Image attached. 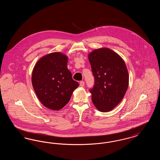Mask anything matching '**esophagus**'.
<instances>
[{
	"instance_id": "obj_1",
	"label": "esophagus",
	"mask_w": 160,
	"mask_h": 160,
	"mask_svg": "<svg viewBox=\"0 0 160 160\" xmlns=\"http://www.w3.org/2000/svg\"><path fill=\"white\" fill-rule=\"evenodd\" d=\"M80 86H82V87H83L84 86V82L83 81H81L80 82Z\"/></svg>"
}]
</instances>
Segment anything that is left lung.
Instances as JSON below:
<instances>
[{
	"label": "left lung",
	"mask_w": 160,
	"mask_h": 160,
	"mask_svg": "<svg viewBox=\"0 0 160 160\" xmlns=\"http://www.w3.org/2000/svg\"><path fill=\"white\" fill-rule=\"evenodd\" d=\"M95 83L89 91L92 100L102 112L111 111L123 99L129 76L125 62L108 48L93 50L88 56Z\"/></svg>",
	"instance_id": "1"
}]
</instances>
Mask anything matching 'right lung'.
<instances>
[{"instance_id":"add662e5","label":"right lung","mask_w":160,"mask_h":160,"mask_svg":"<svg viewBox=\"0 0 160 160\" xmlns=\"http://www.w3.org/2000/svg\"><path fill=\"white\" fill-rule=\"evenodd\" d=\"M68 58L61 53L48 54L37 62L32 82L41 102L48 108L58 110L69 101L79 86L67 68Z\"/></svg>"}]
</instances>
